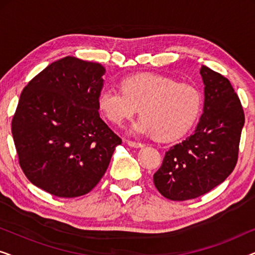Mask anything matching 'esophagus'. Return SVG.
Returning a JSON list of instances; mask_svg holds the SVG:
<instances>
[{
    "label": "esophagus",
    "mask_w": 255,
    "mask_h": 255,
    "mask_svg": "<svg viewBox=\"0 0 255 255\" xmlns=\"http://www.w3.org/2000/svg\"><path fill=\"white\" fill-rule=\"evenodd\" d=\"M127 144L130 146V147H134V148H140L144 147V144L141 142H137V141H132V140H127Z\"/></svg>",
    "instance_id": "1"
}]
</instances>
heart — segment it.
Returning a JSON list of instances; mask_svg holds the SVG:
<instances>
[{
    "label": "heart",
    "instance_id": "1",
    "mask_svg": "<svg viewBox=\"0 0 255 255\" xmlns=\"http://www.w3.org/2000/svg\"><path fill=\"white\" fill-rule=\"evenodd\" d=\"M97 104L106 118L115 125L131 120L140 109L141 120L131 133L151 135L161 141L182 137L200 117L203 97L193 85L179 83L167 76L138 74L122 81V89L104 87Z\"/></svg>",
    "mask_w": 255,
    "mask_h": 255
}]
</instances>
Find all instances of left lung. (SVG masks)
<instances>
[{
    "mask_svg": "<svg viewBox=\"0 0 255 255\" xmlns=\"http://www.w3.org/2000/svg\"><path fill=\"white\" fill-rule=\"evenodd\" d=\"M204 107L194 133L166 152L153 175L159 193L172 201L196 198L224 182L235 169L245 123L240 100L231 83L202 66Z\"/></svg>",
    "mask_w": 255,
    "mask_h": 255,
    "instance_id": "left-lung-1",
    "label": "left lung"
}]
</instances>
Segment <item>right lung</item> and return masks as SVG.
I'll return each instance as SVG.
<instances>
[{"instance_id":"add662e5","label":"right lung","mask_w":255,"mask_h":255,"mask_svg":"<svg viewBox=\"0 0 255 255\" xmlns=\"http://www.w3.org/2000/svg\"><path fill=\"white\" fill-rule=\"evenodd\" d=\"M104 73L97 62L65 57L20 94L11 123L20 168L31 183L54 196L88 194L122 144L99 114Z\"/></svg>"}]
</instances>
